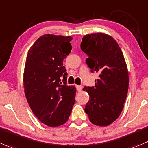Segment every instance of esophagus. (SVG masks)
I'll return each instance as SVG.
<instances>
[{"instance_id":"34e87169","label":"esophagus","mask_w":148,"mask_h":148,"mask_svg":"<svg viewBox=\"0 0 148 148\" xmlns=\"http://www.w3.org/2000/svg\"><path fill=\"white\" fill-rule=\"evenodd\" d=\"M76 89L78 91H81L83 89L82 86H76Z\"/></svg>"}]
</instances>
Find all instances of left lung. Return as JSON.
I'll use <instances>...</instances> for the list:
<instances>
[{
	"mask_svg": "<svg viewBox=\"0 0 148 148\" xmlns=\"http://www.w3.org/2000/svg\"><path fill=\"white\" fill-rule=\"evenodd\" d=\"M81 49L91 72L99 73L95 86L84 88L89 95L85 112L94 125L107 126L119 117L129 88V72L116 40L105 33L86 35Z\"/></svg>",
	"mask_w": 148,
	"mask_h": 148,
	"instance_id": "left-lung-1",
	"label": "left lung"
}]
</instances>
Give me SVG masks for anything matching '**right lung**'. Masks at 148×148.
Returning a JSON list of instances; mask_svg holds the SVG:
<instances>
[{
    "label": "right lung",
    "instance_id": "add662e5",
    "mask_svg": "<svg viewBox=\"0 0 148 148\" xmlns=\"http://www.w3.org/2000/svg\"><path fill=\"white\" fill-rule=\"evenodd\" d=\"M72 39L71 36L43 35L27 55L23 75L25 97L38 119L50 127L64 124L75 102L76 88L66 85L67 73L63 66V60L71 51Z\"/></svg>",
    "mask_w": 148,
    "mask_h": 148
}]
</instances>
